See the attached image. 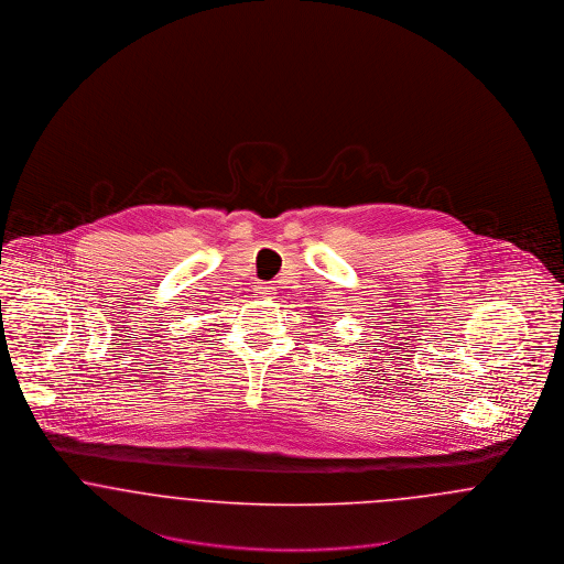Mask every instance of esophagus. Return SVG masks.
I'll return each instance as SVG.
<instances>
[{
	"instance_id": "esophagus-1",
	"label": "esophagus",
	"mask_w": 564,
	"mask_h": 564,
	"mask_svg": "<svg viewBox=\"0 0 564 564\" xmlns=\"http://www.w3.org/2000/svg\"><path fill=\"white\" fill-rule=\"evenodd\" d=\"M257 291H259V295L265 296V299L273 295V286H268V284H261Z\"/></svg>"
}]
</instances>
